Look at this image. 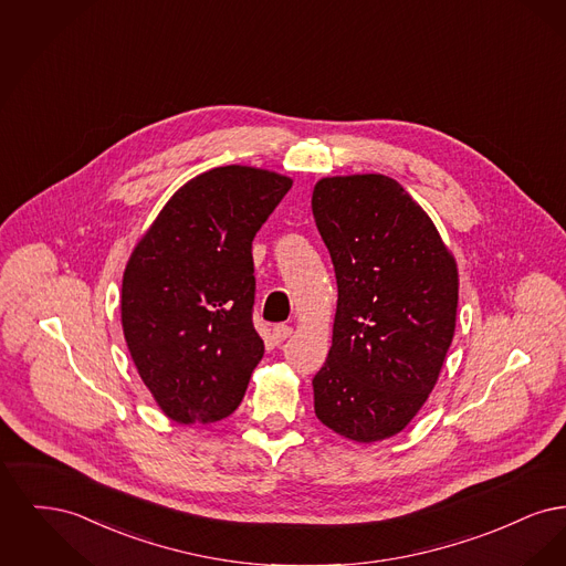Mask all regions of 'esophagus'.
<instances>
[{
    "mask_svg": "<svg viewBox=\"0 0 566 566\" xmlns=\"http://www.w3.org/2000/svg\"><path fill=\"white\" fill-rule=\"evenodd\" d=\"M291 335H293V326H289V324H275V326L271 328V337H273L275 344L289 339Z\"/></svg>",
    "mask_w": 566,
    "mask_h": 566,
    "instance_id": "esophagus-1",
    "label": "esophagus"
}]
</instances>
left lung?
<instances>
[{"label":"left lung","instance_id":"1","mask_svg":"<svg viewBox=\"0 0 566 566\" xmlns=\"http://www.w3.org/2000/svg\"><path fill=\"white\" fill-rule=\"evenodd\" d=\"M312 212L337 277L314 409L350 441H381L403 431L439 379L457 328V259L431 216L381 174L318 180Z\"/></svg>","mask_w":566,"mask_h":566}]
</instances>
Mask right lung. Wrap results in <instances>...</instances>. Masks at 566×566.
Masks as SVG:
<instances>
[{"mask_svg": "<svg viewBox=\"0 0 566 566\" xmlns=\"http://www.w3.org/2000/svg\"><path fill=\"white\" fill-rule=\"evenodd\" d=\"M293 178L224 165L190 178L142 233L123 273L120 323L163 413L210 424L242 403L263 339L252 324V242Z\"/></svg>", "mask_w": 566, "mask_h": 566, "instance_id": "add662e5", "label": "right lung"}]
</instances>
